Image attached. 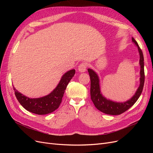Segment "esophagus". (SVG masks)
<instances>
[{
    "instance_id": "esophagus-1",
    "label": "esophagus",
    "mask_w": 153,
    "mask_h": 153,
    "mask_svg": "<svg viewBox=\"0 0 153 153\" xmlns=\"http://www.w3.org/2000/svg\"><path fill=\"white\" fill-rule=\"evenodd\" d=\"M87 65L85 62H82L81 63L79 66H78V71L81 73L85 72L86 71Z\"/></svg>"
}]
</instances>
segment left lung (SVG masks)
<instances>
[{
  "label": "left lung",
  "mask_w": 153,
  "mask_h": 153,
  "mask_svg": "<svg viewBox=\"0 0 153 153\" xmlns=\"http://www.w3.org/2000/svg\"><path fill=\"white\" fill-rule=\"evenodd\" d=\"M132 41L135 44L138 48V53L140 55L139 64L140 66V85L137 89L135 94L131 99L125 102H115L112 100H107L102 95L100 90V79L97 73L91 69H88L91 78V98L96 108L101 112L108 115H119L126 112L127 110L135 103L137 100L142 94L143 84H144V62L142 51L138 46L135 39L132 38Z\"/></svg>",
  "instance_id": "obj_1"
}]
</instances>
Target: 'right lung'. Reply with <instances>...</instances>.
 <instances>
[{"mask_svg":"<svg viewBox=\"0 0 153 153\" xmlns=\"http://www.w3.org/2000/svg\"><path fill=\"white\" fill-rule=\"evenodd\" d=\"M75 74V69L66 72L62 76L56 88L49 94L39 98H29L18 92L15 87V94L21 105L30 112L45 115L57 110L62 102L66 87Z\"/></svg>","mask_w":153,"mask_h":153,"instance_id":"1","label":"right lung"}]
</instances>
